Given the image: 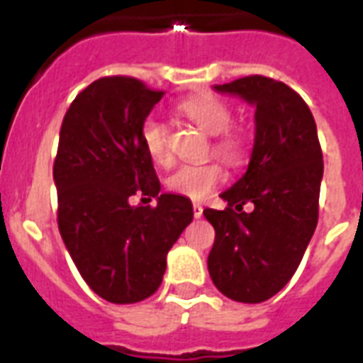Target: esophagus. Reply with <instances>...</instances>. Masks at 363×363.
Returning a JSON list of instances; mask_svg holds the SVG:
<instances>
[{
    "instance_id": "1",
    "label": "esophagus",
    "mask_w": 363,
    "mask_h": 363,
    "mask_svg": "<svg viewBox=\"0 0 363 363\" xmlns=\"http://www.w3.org/2000/svg\"><path fill=\"white\" fill-rule=\"evenodd\" d=\"M192 209H194V217L196 218H200L201 215H203V207H201L200 203H194Z\"/></svg>"
}]
</instances>
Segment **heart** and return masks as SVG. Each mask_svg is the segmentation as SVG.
I'll return each mask as SVG.
<instances>
[{
	"label": "heart",
	"mask_w": 363,
	"mask_h": 363,
	"mask_svg": "<svg viewBox=\"0 0 363 363\" xmlns=\"http://www.w3.org/2000/svg\"><path fill=\"white\" fill-rule=\"evenodd\" d=\"M177 110L196 125L203 129L211 137V150L228 165H240L247 152V143L238 127H232V110L225 101L218 96L203 93L194 95L179 102ZM140 140L145 146L146 154L156 165H169L173 160L171 154L169 129L165 123L148 118L140 127ZM226 179L223 165L218 162L206 163H186L177 167L167 179L165 186L167 190L190 200H203L209 194L218 188Z\"/></svg>",
	"instance_id": "heart-1"
}]
</instances>
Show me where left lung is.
<instances>
[{
    "mask_svg": "<svg viewBox=\"0 0 363 363\" xmlns=\"http://www.w3.org/2000/svg\"><path fill=\"white\" fill-rule=\"evenodd\" d=\"M220 93L255 106V145L245 175L220 194L226 209H206L215 228L207 268L223 295L262 303L291 280L318 225L322 146L308 104L286 83L245 76ZM251 201L254 211L242 212Z\"/></svg>",
    "mask_w": 363,
    "mask_h": 363,
    "instance_id": "8db88e82",
    "label": "left lung"
}]
</instances>
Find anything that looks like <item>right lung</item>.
<instances>
[{
  "label": "right lung",
  "mask_w": 363,
  "mask_h": 363,
  "mask_svg": "<svg viewBox=\"0 0 363 363\" xmlns=\"http://www.w3.org/2000/svg\"><path fill=\"white\" fill-rule=\"evenodd\" d=\"M163 91L137 77L106 76L72 101L60 127L52 179L60 236L85 284L108 303L156 293L165 257L192 223V201L160 194L140 127ZM137 191L157 206H128Z\"/></svg>",
  "instance_id": "obj_1"
}]
</instances>
